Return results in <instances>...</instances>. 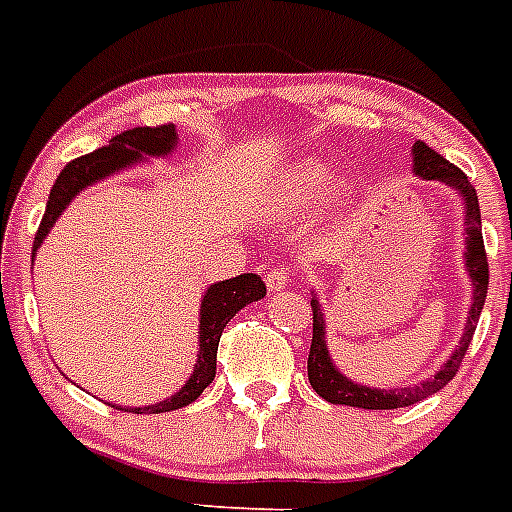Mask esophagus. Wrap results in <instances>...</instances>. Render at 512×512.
Here are the masks:
<instances>
[{
  "label": "esophagus",
  "instance_id": "esophagus-1",
  "mask_svg": "<svg viewBox=\"0 0 512 512\" xmlns=\"http://www.w3.org/2000/svg\"><path fill=\"white\" fill-rule=\"evenodd\" d=\"M286 284H289V273H286L281 265H276V268H270L268 273H265V286H268V292H281V289H286Z\"/></svg>",
  "mask_w": 512,
  "mask_h": 512
}]
</instances>
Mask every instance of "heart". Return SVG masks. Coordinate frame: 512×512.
Wrapping results in <instances>:
<instances>
[{
    "label": "heart",
    "mask_w": 512,
    "mask_h": 512,
    "mask_svg": "<svg viewBox=\"0 0 512 512\" xmlns=\"http://www.w3.org/2000/svg\"><path fill=\"white\" fill-rule=\"evenodd\" d=\"M331 178V165L326 160H307L286 176L276 194L278 210H297L328 184Z\"/></svg>",
    "instance_id": "heart-1"
}]
</instances>
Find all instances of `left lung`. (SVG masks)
Returning <instances> with one entry per match:
<instances>
[{"label": "left lung", "instance_id": "1", "mask_svg": "<svg viewBox=\"0 0 512 512\" xmlns=\"http://www.w3.org/2000/svg\"><path fill=\"white\" fill-rule=\"evenodd\" d=\"M413 173L421 178H429V181H442L444 186L458 191L460 199H463L465 268H468V276L473 281V299L471 310H468V321H465V331L450 360L442 365V371L434 373V378L418 386H405V389H371V386L355 384L352 378L339 373V368L328 355L326 321H323L321 302H318V297H313L310 299V307H313V342H310V355H307V378H310V386L315 392L321 394L326 402H334V405L363 407V410H394V407L415 405V402L426 400L434 392L444 389L452 381V376L458 373L465 350H468V344L473 339V331H476V323H479L481 310H484L486 286H489V263H486L484 236H481V210L476 189H473L463 170L455 168L450 160H444L426 141H415Z\"/></svg>", "mask_w": 512, "mask_h": 512}]
</instances>
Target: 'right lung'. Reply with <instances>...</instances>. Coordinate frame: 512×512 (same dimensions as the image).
Masks as SVG:
<instances>
[{
  "label": "right lung",
  "mask_w": 512,
  "mask_h": 512,
  "mask_svg": "<svg viewBox=\"0 0 512 512\" xmlns=\"http://www.w3.org/2000/svg\"><path fill=\"white\" fill-rule=\"evenodd\" d=\"M176 144V128L170 123L155 128H128V131H120L118 136H112L107 147H99L89 155L68 162L65 170L57 176V181H54L52 191H49L47 210H44L41 226L36 231V239H33V255L44 242V236L49 234V228L54 226V220L60 218L62 210L70 205V199L76 197L78 191L99 181L102 176H110L115 170L134 165V162L147 160V157L170 155L176 149ZM263 297L265 284L257 273H242V276L218 281V284L210 286L205 297H202V310H199V355L189 381L170 400L147 407H128V413H170V410H178V407H186L197 400L199 394L213 384L218 342L226 323L249 302H257ZM118 410H126V407H118Z\"/></svg>",
  "instance_id": "right-lung-1"
}]
</instances>
